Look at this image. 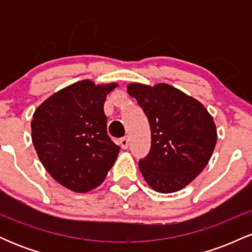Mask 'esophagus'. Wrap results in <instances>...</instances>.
<instances>
[{
	"instance_id": "obj_1",
	"label": "esophagus",
	"mask_w": 252,
	"mask_h": 252,
	"mask_svg": "<svg viewBox=\"0 0 252 252\" xmlns=\"http://www.w3.org/2000/svg\"><path fill=\"white\" fill-rule=\"evenodd\" d=\"M120 143H121V147H122L123 149H126L128 148V146H129V138L126 137H122L121 138V141H120Z\"/></svg>"
}]
</instances>
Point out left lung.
I'll use <instances>...</instances> for the list:
<instances>
[{"label": "left lung", "mask_w": 252, "mask_h": 252, "mask_svg": "<svg viewBox=\"0 0 252 252\" xmlns=\"http://www.w3.org/2000/svg\"><path fill=\"white\" fill-rule=\"evenodd\" d=\"M148 118L152 146L138 162L147 184L160 193L180 190L209 163L217 142L213 118L194 98L168 84H129Z\"/></svg>", "instance_id": "8db88e82"}]
</instances>
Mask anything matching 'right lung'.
Segmentation results:
<instances>
[{"label": "right lung", "mask_w": 252, "mask_h": 252, "mask_svg": "<svg viewBox=\"0 0 252 252\" xmlns=\"http://www.w3.org/2000/svg\"><path fill=\"white\" fill-rule=\"evenodd\" d=\"M116 86L82 80L52 94L34 112L36 154L52 178L73 192L99 186L120 153L106 131L104 114L106 94Z\"/></svg>", "instance_id": "add662e5"}]
</instances>
